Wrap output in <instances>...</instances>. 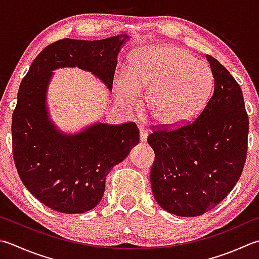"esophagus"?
<instances>
[{"label": "esophagus", "mask_w": 259, "mask_h": 259, "mask_svg": "<svg viewBox=\"0 0 259 259\" xmlns=\"http://www.w3.org/2000/svg\"><path fill=\"white\" fill-rule=\"evenodd\" d=\"M139 129V135H140V140L141 141H146L147 140V136H148V131L143 125H138Z\"/></svg>", "instance_id": "obj_1"}]
</instances>
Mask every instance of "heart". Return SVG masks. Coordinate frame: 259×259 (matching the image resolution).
Masks as SVG:
<instances>
[{
  "label": "heart",
  "mask_w": 259,
  "mask_h": 259,
  "mask_svg": "<svg viewBox=\"0 0 259 259\" xmlns=\"http://www.w3.org/2000/svg\"><path fill=\"white\" fill-rule=\"evenodd\" d=\"M213 86L209 66L187 50L166 47L135 58L120 80L119 98L134 104L148 89L144 109L156 123L176 126L193 120L203 109Z\"/></svg>",
  "instance_id": "b5f03b06"
}]
</instances>
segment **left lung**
<instances>
[{
  "mask_svg": "<svg viewBox=\"0 0 259 259\" xmlns=\"http://www.w3.org/2000/svg\"><path fill=\"white\" fill-rule=\"evenodd\" d=\"M213 94L195 120L156 126L148 136L155 151L151 190L164 210L197 217L230 193L244 169L249 120L239 84L224 65L206 55Z\"/></svg>",
  "mask_w": 259,
  "mask_h": 259,
  "instance_id": "obj_1",
  "label": "left lung"
}]
</instances>
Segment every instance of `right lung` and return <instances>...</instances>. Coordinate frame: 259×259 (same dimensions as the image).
<instances>
[{"mask_svg":"<svg viewBox=\"0 0 259 259\" xmlns=\"http://www.w3.org/2000/svg\"><path fill=\"white\" fill-rule=\"evenodd\" d=\"M128 38L58 40L35 57L20 84L12 114L13 160L30 193L55 211L84 213L98 205L109 171L139 143V129L135 122L96 123L77 135L60 133L46 108L52 70L77 66L112 91L116 56Z\"/></svg>","mask_w":259,"mask_h":259,"instance_id":"add662e5","label":"right lung"}]
</instances>
